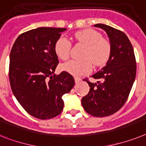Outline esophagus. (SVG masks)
Here are the masks:
<instances>
[{
	"label": "esophagus",
	"mask_w": 146,
	"mask_h": 146,
	"mask_svg": "<svg viewBox=\"0 0 146 146\" xmlns=\"http://www.w3.org/2000/svg\"><path fill=\"white\" fill-rule=\"evenodd\" d=\"M74 81H75L76 84H78V83H79V82L81 81V79L79 78H74Z\"/></svg>",
	"instance_id": "esophagus-1"
}]
</instances>
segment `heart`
Masks as SVG:
<instances>
[{"instance_id": "1", "label": "heart", "mask_w": 146, "mask_h": 146, "mask_svg": "<svg viewBox=\"0 0 146 146\" xmlns=\"http://www.w3.org/2000/svg\"><path fill=\"white\" fill-rule=\"evenodd\" d=\"M78 42L86 46L84 61L69 60L61 66V69L76 77L89 74L92 72V65L102 66L107 63L110 56L111 47L107 39L102 38L98 31L87 29L78 31L74 34ZM72 43L67 37L61 36L56 41L54 50L61 60H67L70 55Z\"/></svg>"}]
</instances>
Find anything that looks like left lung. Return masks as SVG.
<instances>
[{"label":"left lung","instance_id":"8db88e82","mask_svg":"<svg viewBox=\"0 0 146 146\" xmlns=\"http://www.w3.org/2000/svg\"><path fill=\"white\" fill-rule=\"evenodd\" d=\"M94 26L108 34L111 52L106 66L91 76L97 83L87 82L90 92L81 103L89 114L104 117L115 113L126 102L135 80L137 65L133 46L123 32L104 24Z\"/></svg>","mask_w":146,"mask_h":146}]
</instances>
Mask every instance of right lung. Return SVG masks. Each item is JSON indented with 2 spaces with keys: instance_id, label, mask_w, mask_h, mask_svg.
<instances>
[{
  "instance_id": "1",
  "label": "right lung",
  "mask_w": 146,
  "mask_h": 146,
  "mask_svg": "<svg viewBox=\"0 0 146 146\" xmlns=\"http://www.w3.org/2000/svg\"><path fill=\"white\" fill-rule=\"evenodd\" d=\"M66 28L38 27L21 34L11 49L9 78L13 95L33 117L49 119L61 113L62 96L74 80L66 72L54 74L59 60L54 45Z\"/></svg>"
}]
</instances>
